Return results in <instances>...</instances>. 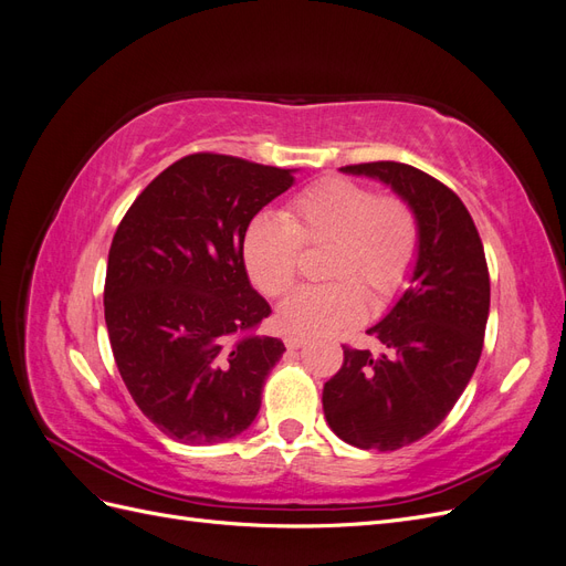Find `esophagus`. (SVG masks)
<instances>
[{
    "label": "esophagus",
    "mask_w": 566,
    "mask_h": 566,
    "mask_svg": "<svg viewBox=\"0 0 566 566\" xmlns=\"http://www.w3.org/2000/svg\"><path fill=\"white\" fill-rule=\"evenodd\" d=\"M285 347H287V349H300V347H304V337H300V335H287V337H285Z\"/></svg>",
    "instance_id": "esophagus-1"
}]
</instances>
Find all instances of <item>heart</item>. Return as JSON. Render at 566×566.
<instances>
[{
	"instance_id": "1",
	"label": "heart",
	"mask_w": 566,
	"mask_h": 566,
	"mask_svg": "<svg viewBox=\"0 0 566 566\" xmlns=\"http://www.w3.org/2000/svg\"><path fill=\"white\" fill-rule=\"evenodd\" d=\"M302 245L331 248L323 279L281 302L276 321L302 337L333 335L358 323L366 297L382 310L408 283L418 260L420 229L413 208L397 196L352 179H325L290 200L283 214H256L243 235L252 285L269 297L295 283Z\"/></svg>"
}]
</instances>
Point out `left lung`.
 <instances>
[{
	"label": "left lung",
	"instance_id": "8db88e82",
	"mask_svg": "<svg viewBox=\"0 0 566 566\" xmlns=\"http://www.w3.org/2000/svg\"><path fill=\"white\" fill-rule=\"evenodd\" d=\"M339 169L391 186L418 217L410 287L368 328L387 352L342 347L345 364L323 387L325 420L342 441L397 451L439 427L472 378L489 318V266L474 221L449 186L391 160Z\"/></svg>",
	"mask_w": 566,
	"mask_h": 566
}]
</instances>
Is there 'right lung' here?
<instances>
[{"instance_id":"right-lung-1","label":"right lung","mask_w":566,"mask_h":566,"mask_svg":"<svg viewBox=\"0 0 566 566\" xmlns=\"http://www.w3.org/2000/svg\"><path fill=\"white\" fill-rule=\"evenodd\" d=\"M293 172L193 153L153 179L119 221L106 328L134 403L169 439L219 443L260 413L285 347L252 333L271 306L250 285L243 235Z\"/></svg>"}]
</instances>
